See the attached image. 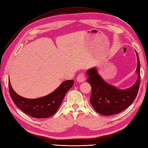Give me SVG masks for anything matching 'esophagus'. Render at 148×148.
<instances>
[{
	"mask_svg": "<svg viewBox=\"0 0 148 148\" xmlns=\"http://www.w3.org/2000/svg\"><path fill=\"white\" fill-rule=\"evenodd\" d=\"M77 81L78 83H82L85 80V75L84 73H81L77 77Z\"/></svg>",
	"mask_w": 148,
	"mask_h": 148,
	"instance_id": "obj_1",
	"label": "esophagus"
}]
</instances>
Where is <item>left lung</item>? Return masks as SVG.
Returning <instances> with one entry per match:
<instances>
[{
	"instance_id": "left-lung-1",
	"label": "left lung",
	"mask_w": 148,
	"mask_h": 148,
	"mask_svg": "<svg viewBox=\"0 0 148 148\" xmlns=\"http://www.w3.org/2000/svg\"><path fill=\"white\" fill-rule=\"evenodd\" d=\"M136 52L137 58V79L134 85L128 88L119 89L108 84L100 76L96 67L87 71L88 78L86 81L92 86L90 100L94 109L99 114L104 116L118 114L128 108L136 98L139 88L140 75L139 58L138 53Z\"/></svg>"
}]
</instances>
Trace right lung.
<instances>
[{
  "label": "right lung",
  "mask_w": 148,
  "mask_h": 148,
  "mask_svg": "<svg viewBox=\"0 0 148 148\" xmlns=\"http://www.w3.org/2000/svg\"><path fill=\"white\" fill-rule=\"evenodd\" d=\"M74 82V80L65 81L49 95L34 99L19 95L12 89L10 81H9V90L12 101L22 111L34 118H46L58 111L65 95L73 86Z\"/></svg>",
  "instance_id": "1"
}]
</instances>
